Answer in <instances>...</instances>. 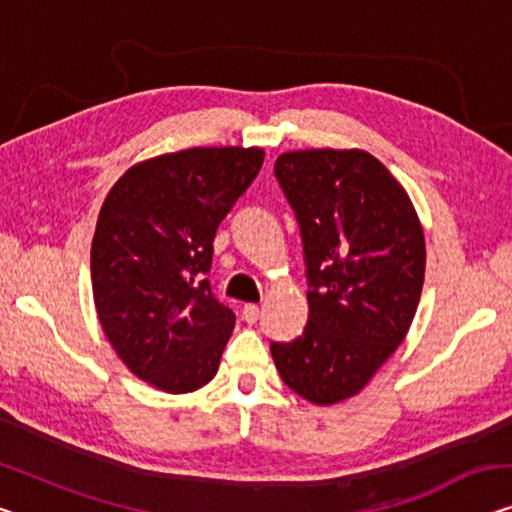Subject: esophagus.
Segmentation results:
<instances>
[{"mask_svg":"<svg viewBox=\"0 0 512 512\" xmlns=\"http://www.w3.org/2000/svg\"><path fill=\"white\" fill-rule=\"evenodd\" d=\"M243 319H246L248 324H255L257 319H259V305H255V303H246L243 305Z\"/></svg>","mask_w":512,"mask_h":512,"instance_id":"obj_1","label":"esophagus"}]
</instances>
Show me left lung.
Segmentation results:
<instances>
[{"mask_svg": "<svg viewBox=\"0 0 512 512\" xmlns=\"http://www.w3.org/2000/svg\"><path fill=\"white\" fill-rule=\"evenodd\" d=\"M276 177L301 225L310 315L271 356L296 395L326 407L361 393L407 338L425 234L402 183L363 149L287 151Z\"/></svg>", "mask_w": 512, "mask_h": 512, "instance_id": "8db88e82", "label": "left lung"}]
</instances>
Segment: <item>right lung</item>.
<instances>
[{
    "instance_id": "1",
    "label": "right lung",
    "mask_w": 512,
    "mask_h": 512,
    "mask_svg": "<svg viewBox=\"0 0 512 512\" xmlns=\"http://www.w3.org/2000/svg\"><path fill=\"white\" fill-rule=\"evenodd\" d=\"M264 163L259 147L140 160L105 197L91 241L98 322L135 377L181 395L216 377L234 312L211 294L220 220Z\"/></svg>"
}]
</instances>
